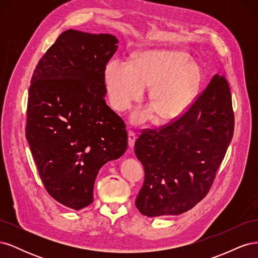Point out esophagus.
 Listing matches in <instances>:
<instances>
[{
	"label": "esophagus",
	"instance_id": "1",
	"mask_svg": "<svg viewBox=\"0 0 258 258\" xmlns=\"http://www.w3.org/2000/svg\"><path fill=\"white\" fill-rule=\"evenodd\" d=\"M136 140H137V136L134 131H129L128 132V145L129 147H134L135 143H136Z\"/></svg>",
	"mask_w": 258,
	"mask_h": 258
}]
</instances>
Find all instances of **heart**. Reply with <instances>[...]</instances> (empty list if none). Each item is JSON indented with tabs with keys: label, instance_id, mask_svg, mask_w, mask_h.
<instances>
[{
	"label": "heart",
	"instance_id": "b5f03b06",
	"mask_svg": "<svg viewBox=\"0 0 258 258\" xmlns=\"http://www.w3.org/2000/svg\"><path fill=\"white\" fill-rule=\"evenodd\" d=\"M104 81L117 111L127 110L142 98L144 89H150L147 103L151 110L136 112L132 121L141 123L156 115L157 122L165 124L189 110L198 96L201 73L184 51L148 50L137 53L132 64L119 60L108 62Z\"/></svg>",
	"mask_w": 258,
	"mask_h": 258
}]
</instances>
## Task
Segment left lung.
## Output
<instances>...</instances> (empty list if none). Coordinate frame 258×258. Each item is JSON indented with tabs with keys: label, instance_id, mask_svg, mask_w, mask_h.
<instances>
[{
	"label": "left lung",
	"instance_id": "8db88e82",
	"mask_svg": "<svg viewBox=\"0 0 258 258\" xmlns=\"http://www.w3.org/2000/svg\"><path fill=\"white\" fill-rule=\"evenodd\" d=\"M233 123L229 85L215 74L181 118L143 130L135 144L145 172L136 200L140 212L178 215L204 199L231 142Z\"/></svg>",
	"mask_w": 258,
	"mask_h": 258
}]
</instances>
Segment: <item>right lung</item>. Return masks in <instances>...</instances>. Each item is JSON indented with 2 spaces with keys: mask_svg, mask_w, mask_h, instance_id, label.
<instances>
[{
  "mask_svg": "<svg viewBox=\"0 0 258 258\" xmlns=\"http://www.w3.org/2000/svg\"><path fill=\"white\" fill-rule=\"evenodd\" d=\"M117 44L111 34L67 30L31 80L26 137L46 190L73 210L91 204L99 170L128 146L124 122L104 99Z\"/></svg>",
  "mask_w": 258,
  "mask_h": 258,
  "instance_id": "right-lung-1",
  "label": "right lung"
}]
</instances>
